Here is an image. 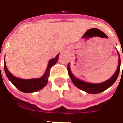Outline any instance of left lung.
Listing matches in <instances>:
<instances>
[{"label": "left lung", "instance_id": "obj_1", "mask_svg": "<svg viewBox=\"0 0 123 123\" xmlns=\"http://www.w3.org/2000/svg\"><path fill=\"white\" fill-rule=\"evenodd\" d=\"M119 53V52H118ZM119 65L117 67L116 72L114 74L113 76L109 78L108 80H107L104 82L100 83V84H92V83H88L83 82L82 80L78 79L76 78L73 76L72 72L70 71V63L68 64L67 65V69H68V72L69 74L70 77L71 78V80L78 88H79L82 90H84L86 92L89 93H92V94H96V93H99L105 91L109 88L110 86L113 84L115 82L118 78L119 76V72H120V66H121V58H120V55L119 53Z\"/></svg>", "mask_w": 123, "mask_h": 123}]
</instances>
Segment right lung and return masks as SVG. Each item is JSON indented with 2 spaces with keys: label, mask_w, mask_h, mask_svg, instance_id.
Segmentation results:
<instances>
[{
  "label": "right lung",
  "mask_w": 123,
  "mask_h": 123,
  "mask_svg": "<svg viewBox=\"0 0 123 123\" xmlns=\"http://www.w3.org/2000/svg\"><path fill=\"white\" fill-rule=\"evenodd\" d=\"M59 55L55 59L49 61L48 66L46 70L45 74L39 78H33V79H21L19 78L15 77L14 76L10 73L7 69L6 63L4 62V68L6 75L9 79L10 81L21 92L24 93H32L41 90L46 86L48 82V77L49 76V71L51 67L56 64L58 61Z\"/></svg>",
  "instance_id": "add662e5"
}]
</instances>
